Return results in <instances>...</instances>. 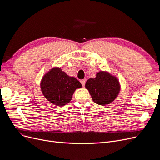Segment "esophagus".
Masks as SVG:
<instances>
[{
    "instance_id": "1",
    "label": "esophagus",
    "mask_w": 160,
    "mask_h": 160,
    "mask_svg": "<svg viewBox=\"0 0 160 160\" xmlns=\"http://www.w3.org/2000/svg\"><path fill=\"white\" fill-rule=\"evenodd\" d=\"M80 82H81V83H82V86L84 87V86H85V83H86L85 80H80Z\"/></svg>"
}]
</instances>
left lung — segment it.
<instances>
[{
	"label": "left lung",
	"mask_w": 160,
	"mask_h": 160,
	"mask_svg": "<svg viewBox=\"0 0 160 160\" xmlns=\"http://www.w3.org/2000/svg\"><path fill=\"white\" fill-rule=\"evenodd\" d=\"M92 99L97 104L105 106L112 103L120 91L117 78L106 71L97 73L95 78H89L86 83Z\"/></svg>",
	"instance_id": "obj_1"
}]
</instances>
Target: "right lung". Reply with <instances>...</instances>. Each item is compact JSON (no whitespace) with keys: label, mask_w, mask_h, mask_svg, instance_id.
Wrapping results in <instances>:
<instances>
[{"label":"right lung","mask_w":160,"mask_h":160,"mask_svg":"<svg viewBox=\"0 0 160 160\" xmlns=\"http://www.w3.org/2000/svg\"><path fill=\"white\" fill-rule=\"evenodd\" d=\"M80 88L81 83L77 78L69 77L58 67L50 70L41 82V89L45 97L58 106L69 103L74 91Z\"/></svg>","instance_id":"add662e5"}]
</instances>
